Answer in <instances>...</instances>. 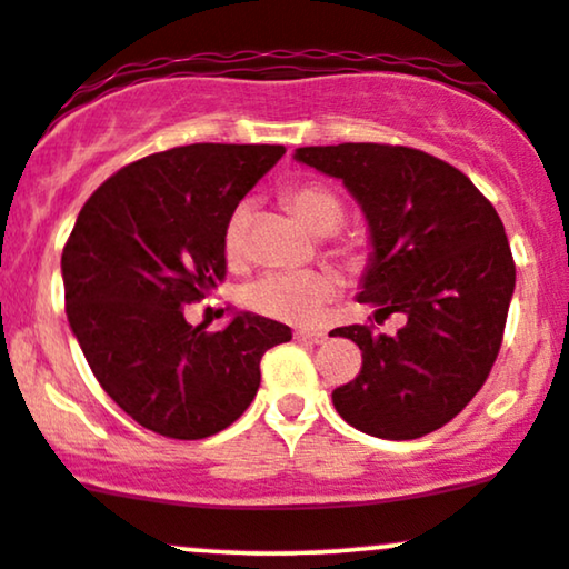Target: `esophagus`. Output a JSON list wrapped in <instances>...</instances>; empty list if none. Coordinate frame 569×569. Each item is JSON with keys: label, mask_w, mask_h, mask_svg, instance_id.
<instances>
[{"label": "esophagus", "mask_w": 569, "mask_h": 569, "mask_svg": "<svg viewBox=\"0 0 569 569\" xmlns=\"http://www.w3.org/2000/svg\"><path fill=\"white\" fill-rule=\"evenodd\" d=\"M293 337L299 339V342H316V345H321V342H326V335L323 331H310V329H299V331H293Z\"/></svg>", "instance_id": "34e87169"}]
</instances>
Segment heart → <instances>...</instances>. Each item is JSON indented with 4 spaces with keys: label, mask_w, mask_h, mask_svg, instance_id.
Listing matches in <instances>:
<instances>
[{
    "label": "heart",
    "mask_w": 569,
    "mask_h": 569,
    "mask_svg": "<svg viewBox=\"0 0 569 569\" xmlns=\"http://www.w3.org/2000/svg\"><path fill=\"white\" fill-rule=\"evenodd\" d=\"M286 202L307 230L316 234L335 232L345 219L342 200L329 187L316 184V181L289 189ZM248 221H251V208L246 202L234 208L232 217L227 219L224 248L232 259L243 257ZM335 293L337 278L329 270H276L253 280L243 291V299L251 310L262 312L267 318L310 326L321 321L326 305L335 299Z\"/></svg>",
    "instance_id": "heart-1"
}]
</instances>
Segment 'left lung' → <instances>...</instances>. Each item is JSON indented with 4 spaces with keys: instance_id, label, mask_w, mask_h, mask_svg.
<instances>
[{
    "instance_id": "obj_1",
    "label": "left lung",
    "mask_w": 569,
    "mask_h": 569,
    "mask_svg": "<svg viewBox=\"0 0 569 569\" xmlns=\"http://www.w3.org/2000/svg\"><path fill=\"white\" fill-rule=\"evenodd\" d=\"M293 160L339 179L369 227L358 302L390 335L342 326L361 348L358 377L331 393L345 422L377 439L409 441L447 426L479 393L498 358L516 267L498 211L466 173L390 143L299 147Z\"/></svg>"
}]
</instances>
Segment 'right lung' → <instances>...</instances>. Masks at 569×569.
Returning a JSON list of instances; mask_svg holds the SVG:
<instances>
[{
	"mask_svg": "<svg viewBox=\"0 0 569 569\" xmlns=\"http://www.w3.org/2000/svg\"><path fill=\"white\" fill-rule=\"evenodd\" d=\"M286 154L280 143H189L130 162L84 202L61 272L71 335L98 385L168 439L232 426L259 390V361L291 329L234 312L217 335L187 323L227 272V219Z\"/></svg>",
	"mask_w": 569,
	"mask_h": 569,
	"instance_id": "obj_1",
	"label": "right lung"
}]
</instances>
